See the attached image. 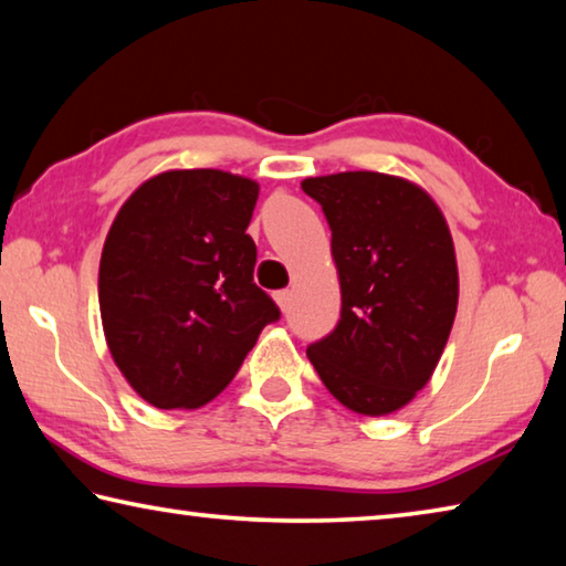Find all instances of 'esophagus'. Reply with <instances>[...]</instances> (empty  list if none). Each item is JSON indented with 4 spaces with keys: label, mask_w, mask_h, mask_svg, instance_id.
<instances>
[{
    "label": "esophagus",
    "mask_w": 566,
    "mask_h": 566,
    "mask_svg": "<svg viewBox=\"0 0 566 566\" xmlns=\"http://www.w3.org/2000/svg\"><path fill=\"white\" fill-rule=\"evenodd\" d=\"M274 302L280 304V310H282V312H286V310H290V304H292V292H290V290H280V292H274Z\"/></svg>",
    "instance_id": "obj_1"
}]
</instances>
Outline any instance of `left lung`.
<instances>
[{
	"label": "left lung",
	"mask_w": 566,
	"mask_h": 566,
	"mask_svg": "<svg viewBox=\"0 0 566 566\" xmlns=\"http://www.w3.org/2000/svg\"><path fill=\"white\" fill-rule=\"evenodd\" d=\"M332 229L342 314L306 357L357 415L401 409L427 385L452 332L459 276L442 212L424 189L379 171L310 177Z\"/></svg>",
	"instance_id": "1"
}]
</instances>
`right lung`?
<instances>
[{
  "label": "right lung",
  "instance_id": "add662e5",
  "mask_svg": "<svg viewBox=\"0 0 566 566\" xmlns=\"http://www.w3.org/2000/svg\"><path fill=\"white\" fill-rule=\"evenodd\" d=\"M260 185L219 169L147 179L122 205L99 262L114 361L157 409H195L242 367L280 306L254 284L247 234Z\"/></svg>",
  "mask_w": 566,
  "mask_h": 566
}]
</instances>
